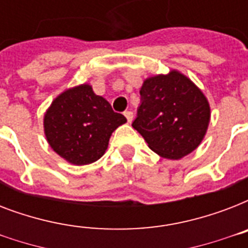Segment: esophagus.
<instances>
[{"label":"esophagus","mask_w":248,"mask_h":248,"mask_svg":"<svg viewBox=\"0 0 248 248\" xmlns=\"http://www.w3.org/2000/svg\"><path fill=\"white\" fill-rule=\"evenodd\" d=\"M124 117H126L127 122H130V124H131L132 120H134V113H132L131 110H126V112H124Z\"/></svg>","instance_id":"1"}]
</instances>
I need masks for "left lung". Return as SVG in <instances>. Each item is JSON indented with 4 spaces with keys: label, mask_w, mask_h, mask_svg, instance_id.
Instances as JSON below:
<instances>
[{
    "label": "left lung",
    "mask_w": 248,
    "mask_h": 248,
    "mask_svg": "<svg viewBox=\"0 0 248 248\" xmlns=\"http://www.w3.org/2000/svg\"><path fill=\"white\" fill-rule=\"evenodd\" d=\"M141 103L132 127L163 158L180 159L203 140L210 124V104L203 93L177 71L144 81Z\"/></svg>",
    "instance_id": "1"
}]
</instances>
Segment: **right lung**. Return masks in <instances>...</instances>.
I'll list each match as a JSON object with an SVG mask.
<instances>
[{"label":"right lung","instance_id":"1","mask_svg":"<svg viewBox=\"0 0 248 248\" xmlns=\"http://www.w3.org/2000/svg\"><path fill=\"white\" fill-rule=\"evenodd\" d=\"M127 122L87 83L65 90L56 96L44 117L47 143L72 165H89L108 148L112 132Z\"/></svg>","mask_w":248,"mask_h":248}]
</instances>
